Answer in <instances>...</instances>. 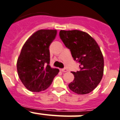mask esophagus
<instances>
[{
    "mask_svg": "<svg viewBox=\"0 0 120 120\" xmlns=\"http://www.w3.org/2000/svg\"><path fill=\"white\" fill-rule=\"evenodd\" d=\"M60 71H62V72H66L68 71V69H66V68H62V69H60Z\"/></svg>",
    "mask_w": 120,
    "mask_h": 120,
    "instance_id": "34e87169",
    "label": "esophagus"
}]
</instances>
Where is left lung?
<instances>
[{
    "mask_svg": "<svg viewBox=\"0 0 120 120\" xmlns=\"http://www.w3.org/2000/svg\"><path fill=\"white\" fill-rule=\"evenodd\" d=\"M60 39L71 51L72 57L80 64V70L71 71L73 82L69 89L79 94L89 93L96 88L102 79L104 72V58L96 41L82 31L60 30Z\"/></svg>",
    "mask_w": 120,
    "mask_h": 120,
    "instance_id": "obj_1",
    "label": "left lung"
}]
</instances>
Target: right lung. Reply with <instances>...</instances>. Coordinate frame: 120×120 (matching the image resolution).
Wrapping results in <instances>:
<instances>
[{
  "instance_id": "right-lung-1",
  "label": "right lung",
  "mask_w": 120,
  "mask_h": 120,
  "mask_svg": "<svg viewBox=\"0 0 120 120\" xmlns=\"http://www.w3.org/2000/svg\"><path fill=\"white\" fill-rule=\"evenodd\" d=\"M56 30H40L27 40L17 62L18 75L24 85L33 92L45 90L59 72L50 64L49 46Z\"/></svg>"
}]
</instances>
